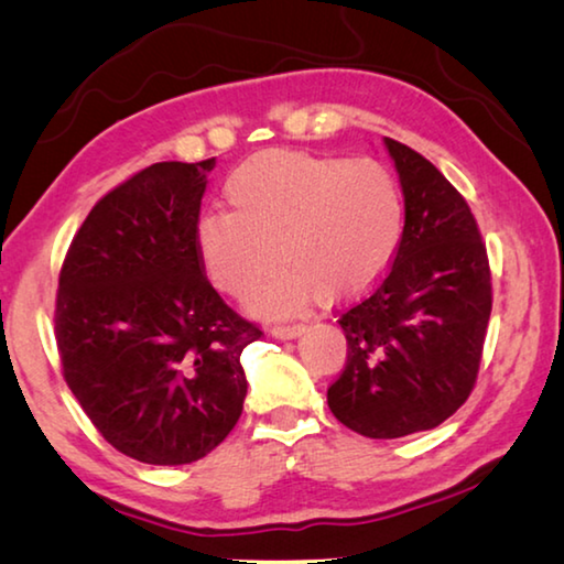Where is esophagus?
Wrapping results in <instances>:
<instances>
[{"mask_svg":"<svg viewBox=\"0 0 564 564\" xmlns=\"http://www.w3.org/2000/svg\"><path fill=\"white\" fill-rule=\"evenodd\" d=\"M302 332H304L302 324H274V327L270 329V334L276 339H294V337H300Z\"/></svg>","mask_w":564,"mask_h":564,"instance_id":"1","label":"esophagus"}]
</instances>
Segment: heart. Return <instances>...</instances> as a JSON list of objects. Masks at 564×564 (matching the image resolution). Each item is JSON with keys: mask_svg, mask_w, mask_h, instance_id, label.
<instances>
[{"mask_svg": "<svg viewBox=\"0 0 564 564\" xmlns=\"http://www.w3.org/2000/svg\"><path fill=\"white\" fill-rule=\"evenodd\" d=\"M230 213L200 217L195 245L220 292L252 310L290 314L317 297L349 302L369 292L397 257L406 197L389 165L373 158L264 151L237 165L225 183Z\"/></svg>", "mask_w": 564, "mask_h": 564, "instance_id": "heart-1", "label": "heart"}]
</instances>
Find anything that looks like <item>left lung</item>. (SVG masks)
<instances>
[{"label": "left lung", "mask_w": 564, "mask_h": 564, "mask_svg": "<svg viewBox=\"0 0 564 564\" xmlns=\"http://www.w3.org/2000/svg\"><path fill=\"white\" fill-rule=\"evenodd\" d=\"M406 227L389 272L339 314L347 364L327 391L334 416L367 438L436 429L476 387L492 310L486 242L436 165L387 138Z\"/></svg>", "instance_id": "8db88e82"}]
</instances>
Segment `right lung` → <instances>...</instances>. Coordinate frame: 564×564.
<instances>
[{
	"instance_id": "right-lung-1",
	"label": "right lung",
	"mask_w": 564,
	"mask_h": 564,
	"mask_svg": "<svg viewBox=\"0 0 564 564\" xmlns=\"http://www.w3.org/2000/svg\"><path fill=\"white\" fill-rule=\"evenodd\" d=\"M153 163L94 205L58 272L54 334L68 389L123 456L185 466L220 446L262 337L207 282L195 245L207 173Z\"/></svg>"
}]
</instances>
